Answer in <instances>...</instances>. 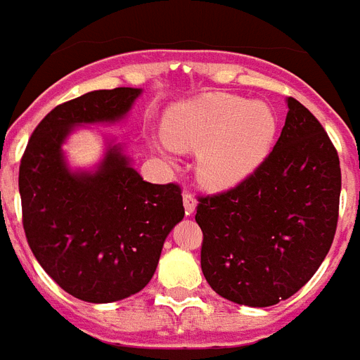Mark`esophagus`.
<instances>
[{
    "mask_svg": "<svg viewBox=\"0 0 360 360\" xmlns=\"http://www.w3.org/2000/svg\"><path fill=\"white\" fill-rule=\"evenodd\" d=\"M197 208V200L191 193H184V210H186V215H191Z\"/></svg>",
    "mask_w": 360,
    "mask_h": 360,
    "instance_id": "obj_1",
    "label": "esophagus"
}]
</instances>
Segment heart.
I'll return each instance as SVG.
<instances>
[{"mask_svg": "<svg viewBox=\"0 0 360 360\" xmlns=\"http://www.w3.org/2000/svg\"><path fill=\"white\" fill-rule=\"evenodd\" d=\"M278 117L266 102L232 94H208L172 105L163 134L178 150L198 152V180L210 189H230L266 162ZM162 148H169L160 141Z\"/></svg>", "mask_w": 360, "mask_h": 360, "instance_id": "obj_1", "label": "heart"}]
</instances>
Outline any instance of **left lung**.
<instances>
[{
  "instance_id": "obj_1",
  "label": "left lung",
  "mask_w": 360,
  "mask_h": 360,
  "mask_svg": "<svg viewBox=\"0 0 360 360\" xmlns=\"http://www.w3.org/2000/svg\"><path fill=\"white\" fill-rule=\"evenodd\" d=\"M266 162L236 188L198 198L200 267L215 294L247 307L292 297L318 271L338 221L342 174L320 120L288 98Z\"/></svg>"
}]
</instances>
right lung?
Here are the masks:
<instances>
[{"instance_id": "obj_1", "label": "right lung", "mask_w": 360, "mask_h": 360, "mask_svg": "<svg viewBox=\"0 0 360 360\" xmlns=\"http://www.w3.org/2000/svg\"><path fill=\"white\" fill-rule=\"evenodd\" d=\"M141 89L93 91L51 109L20 163L27 243L48 275L74 297L113 303L150 283L163 241L184 219L176 184L145 182L122 146L109 145L94 171H72L63 143L76 126L119 122Z\"/></svg>"}]
</instances>
